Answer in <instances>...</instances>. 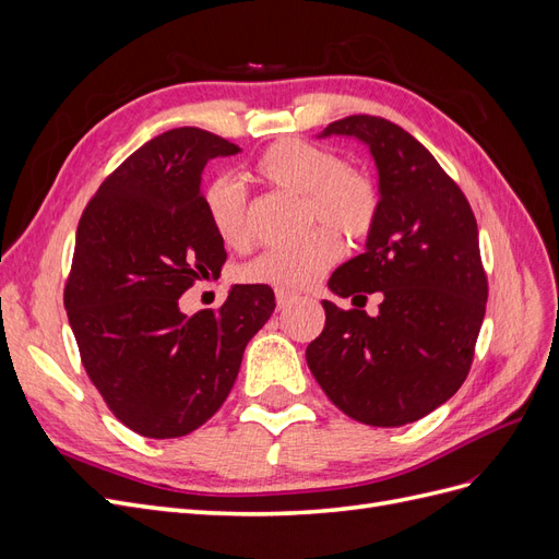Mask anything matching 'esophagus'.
Returning a JSON list of instances; mask_svg holds the SVG:
<instances>
[{
  "mask_svg": "<svg viewBox=\"0 0 559 559\" xmlns=\"http://www.w3.org/2000/svg\"><path fill=\"white\" fill-rule=\"evenodd\" d=\"M275 300H277V310H284L286 306H289V302L296 300V296L289 294V292H277V294H275Z\"/></svg>",
  "mask_w": 559,
  "mask_h": 559,
  "instance_id": "34e87169",
  "label": "esophagus"
}]
</instances>
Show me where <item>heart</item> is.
<instances>
[{
  "label": "heart",
  "instance_id": "1",
  "mask_svg": "<svg viewBox=\"0 0 559 559\" xmlns=\"http://www.w3.org/2000/svg\"><path fill=\"white\" fill-rule=\"evenodd\" d=\"M251 177L267 189L302 198L308 228H330L314 230L300 247L273 249L249 261L240 270L247 282L267 284L280 292L306 289L341 259L343 242L336 229L347 240L361 242L378 224V183L359 170H349L341 156L324 146L294 138L280 140L253 160ZM202 207L216 238L226 247L249 245L247 193L240 183L228 177L210 181L202 193Z\"/></svg>",
  "mask_w": 559,
  "mask_h": 559
}]
</instances>
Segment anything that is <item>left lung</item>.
<instances>
[{
  "mask_svg": "<svg viewBox=\"0 0 559 559\" xmlns=\"http://www.w3.org/2000/svg\"><path fill=\"white\" fill-rule=\"evenodd\" d=\"M321 134L366 142L380 175L366 251L335 270L329 289L364 306L361 292H380L382 302L370 317L321 300L326 324L306 359L345 415L403 427L454 396L471 370L487 302L478 224L460 186L396 123L357 114Z\"/></svg>",
  "mask_w": 559,
  "mask_h": 559,
  "instance_id": "left-lung-1",
  "label": "left lung"
}]
</instances>
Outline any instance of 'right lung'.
I'll list each match as a JSON object with an SVG mask.
<instances>
[{
    "instance_id": "right-lung-1",
    "label": "right lung",
    "mask_w": 559,
    "mask_h": 559,
    "mask_svg": "<svg viewBox=\"0 0 559 559\" xmlns=\"http://www.w3.org/2000/svg\"><path fill=\"white\" fill-rule=\"evenodd\" d=\"M238 151L207 130H167L118 165L81 214L64 310L107 408L146 438L205 425L275 310L265 284H235L218 310H179L181 294L226 263L200 175Z\"/></svg>"
}]
</instances>
